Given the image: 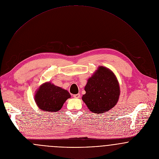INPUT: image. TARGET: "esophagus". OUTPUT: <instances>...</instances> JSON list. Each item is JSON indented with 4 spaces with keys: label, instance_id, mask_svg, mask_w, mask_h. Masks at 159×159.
<instances>
[{
    "label": "esophagus",
    "instance_id": "obj_1",
    "mask_svg": "<svg viewBox=\"0 0 159 159\" xmlns=\"http://www.w3.org/2000/svg\"><path fill=\"white\" fill-rule=\"evenodd\" d=\"M73 97L74 98H80V93L74 94V95H73Z\"/></svg>",
    "mask_w": 159,
    "mask_h": 159
}]
</instances>
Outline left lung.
<instances>
[{
    "label": "left lung",
    "instance_id": "8db88e82",
    "mask_svg": "<svg viewBox=\"0 0 159 159\" xmlns=\"http://www.w3.org/2000/svg\"><path fill=\"white\" fill-rule=\"evenodd\" d=\"M83 101L93 113H105L116 105L120 95L118 80L109 68L99 66L84 87Z\"/></svg>",
    "mask_w": 159,
    "mask_h": 159
}]
</instances>
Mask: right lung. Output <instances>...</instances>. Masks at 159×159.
I'll use <instances>...</instances> for the list:
<instances>
[{"mask_svg": "<svg viewBox=\"0 0 159 159\" xmlns=\"http://www.w3.org/2000/svg\"><path fill=\"white\" fill-rule=\"evenodd\" d=\"M71 97L68 91L51 82L42 84L36 91L35 102L40 110L48 112L59 111L66 101Z\"/></svg>", "mask_w": 159, "mask_h": 159, "instance_id": "1", "label": "right lung"}]
</instances>
